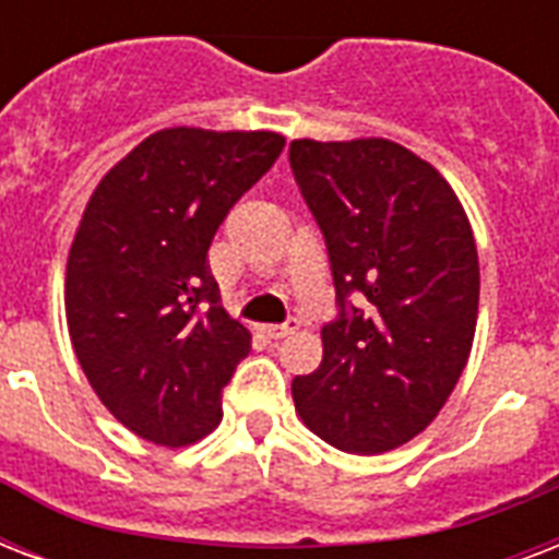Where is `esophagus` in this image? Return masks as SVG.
<instances>
[{
	"instance_id": "obj_1",
	"label": "esophagus",
	"mask_w": 559,
	"mask_h": 559,
	"mask_svg": "<svg viewBox=\"0 0 559 559\" xmlns=\"http://www.w3.org/2000/svg\"><path fill=\"white\" fill-rule=\"evenodd\" d=\"M298 331V324L296 322H289V324H270V328H263V336L272 342H278L284 340V336H289V333H296Z\"/></svg>"
}]
</instances>
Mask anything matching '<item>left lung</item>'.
<instances>
[{
  "mask_svg": "<svg viewBox=\"0 0 559 559\" xmlns=\"http://www.w3.org/2000/svg\"><path fill=\"white\" fill-rule=\"evenodd\" d=\"M289 165L342 307L322 328V366L293 380L296 415L342 452L397 450L438 417L473 350L478 252L467 211L429 162L391 139H296Z\"/></svg>",
  "mask_w": 559,
  "mask_h": 559,
  "instance_id": "obj_1",
  "label": "left lung"
}]
</instances>
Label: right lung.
<instances>
[{"instance_id":"right-lung-1","label":"right lung","mask_w":559,"mask_h":559,"mask_svg":"<svg viewBox=\"0 0 559 559\" xmlns=\"http://www.w3.org/2000/svg\"><path fill=\"white\" fill-rule=\"evenodd\" d=\"M272 130L165 127L100 177L66 261V324L86 380L118 424L188 447L223 420V385L249 354L228 319L209 246L272 168Z\"/></svg>"}]
</instances>
